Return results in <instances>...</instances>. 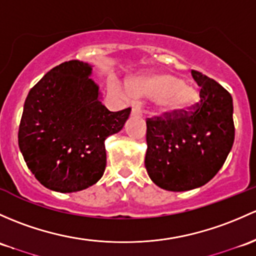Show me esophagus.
I'll return each mask as SVG.
<instances>
[{
	"label": "esophagus",
	"instance_id": "obj_1",
	"mask_svg": "<svg viewBox=\"0 0 256 256\" xmlns=\"http://www.w3.org/2000/svg\"><path fill=\"white\" fill-rule=\"evenodd\" d=\"M132 112V115H140L142 112L141 108H140L138 106H135L132 108V112Z\"/></svg>",
	"mask_w": 256,
	"mask_h": 256
}]
</instances>
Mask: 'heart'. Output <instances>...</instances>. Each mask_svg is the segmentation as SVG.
Wrapping results in <instances>:
<instances>
[{
    "mask_svg": "<svg viewBox=\"0 0 256 256\" xmlns=\"http://www.w3.org/2000/svg\"><path fill=\"white\" fill-rule=\"evenodd\" d=\"M137 96L157 99L158 110L163 114H176L192 106L198 99V92L192 86L173 74H153L137 80L134 83Z\"/></svg>",
    "mask_w": 256,
    "mask_h": 256,
    "instance_id": "heart-1",
    "label": "heart"
}]
</instances>
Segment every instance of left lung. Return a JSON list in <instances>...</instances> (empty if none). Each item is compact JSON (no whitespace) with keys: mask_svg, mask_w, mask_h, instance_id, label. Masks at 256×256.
<instances>
[{"mask_svg":"<svg viewBox=\"0 0 256 256\" xmlns=\"http://www.w3.org/2000/svg\"><path fill=\"white\" fill-rule=\"evenodd\" d=\"M200 102L189 112L147 119V173L168 192L205 185L227 160L234 142L233 99L216 80L192 71Z\"/></svg>","mask_w":256,"mask_h":256,"instance_id":"left-lung-1","label":"left lung"}]
</instances>
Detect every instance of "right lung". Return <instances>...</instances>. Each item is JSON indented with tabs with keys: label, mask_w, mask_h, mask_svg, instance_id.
Returning a JSON list of instances; mask_svg holds the SVG:
<instances>
[{
	"label": "right lung",
	"mask_w": 256,
	"mask_h": 256,
	"mask_svg": "<svg viewBox=\"0 0 256 256\" xmlns=\"http://www.w3.org/2000/svg\"><path fill=\"white\" fill-rule=\"evenodd\" d=\"M92 66L66 61L29 90L18 131L26 166L40 184L74 192L96 184L106 166L104 141L119 132L131 108L109 112L90 78Z\"/></svg>",
	"instance_id": "obj_1"
}]
</instances>
